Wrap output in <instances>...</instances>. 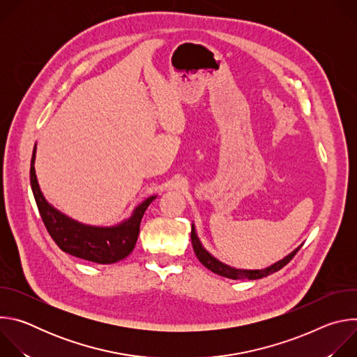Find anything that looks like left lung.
<instances>
[{
	"instance_id": "1",
	"label": "left lung",
	"mask_w": 357,
	"mask_h": 357,
	"mask_svg": "<svg viewBox=\"0 0 357 357\" xmlns=\"http://www.w3.org/2000/svg\"><path fill=\"white\" fill-rule=\"evenodd\" d=\"M190 238H192V245H193V251L196 254V257L199 259V261L205 266L206 268H209L211 271H213L215 274H219L222 277H226V278H230V280H259V278H263V277H267L278 270H281L284 266H287L292 259L295 254L298 252V250L302 247L298 245L295 250H292L288 256H285L284 259H281L280 261L266 267V268H260V270H244V268H236V267H231L229 264H225L222 263L220 260H218L213 254H211L205 247H203L202 241L199 240L197 237V233H196V229H195V225L192 223V231H190Z\"/></svg>"
}]
</instances>
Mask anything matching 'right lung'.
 I'll return each instance as SVG.
<instances>
[{
  "label": "right lung",
  "instance_id": "right-lung-1",
  "mask_svg": "<svg viewBox=\"0 0 357 357\" xmlns=\"http://www.w3.org/2000/svg\"><path fill=\"white\" fill-rule=\"evenodd\" d=\"M35 160L36 144L31 160V188L43 225L59 248L70 256L97 264H113L126 259L135 247L144 212L157 195L144 199L127 219L117 225H84L62 213L46 200L36 178Z\"/></svg>",
  "mask_w": 357,
  "mask_h": 357
}]
</instances>
